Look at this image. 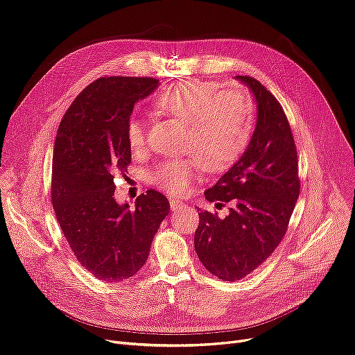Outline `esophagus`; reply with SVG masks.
Wrapping results in <instances>:
<instances>
[{
  "label": "esophagus",
  "instance_id": "34e87169",
  "mask_svg": "<svg viewBox=\"0 0 355 355\" xmlns=\"http://www.w3.org/2000/svg\"><path fill=\"white\" fill-rule=\"evenodd\" d=\"M169 206H171V210H173V211L186 209V205H184L182 202H180V200H174V198L169 200Z\"/></svg>",
  "mask_w": 355,
  "mask_h": 355
}]
</instances>
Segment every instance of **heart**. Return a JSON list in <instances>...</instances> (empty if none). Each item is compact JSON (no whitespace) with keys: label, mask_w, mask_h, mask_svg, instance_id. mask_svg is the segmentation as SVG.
<instances>
[{"label":"heart","mask_w":355,"mask_h":355,"mask_svg":"<svg viewBox=\"0 0 355 355\" xmlns=\"http://www.w3.org/2000/svg\"><path fill=\"white\" fill-rule=\"evenodd\" d=\"M155 110L187 123L184 152L190 157L159 162L149 181L173 197H181L197 180L200 169L218 174L232 166L246 150L255 128V104L238 85L219 87L214 81L186 80L164 88L153 101ZM132 150L146 145V125L139 116L126 123Z\"/></svg>","instance_id":"obj_1"}]
</instances>
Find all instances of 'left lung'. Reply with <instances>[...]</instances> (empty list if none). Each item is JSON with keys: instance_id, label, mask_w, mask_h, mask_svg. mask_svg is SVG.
<instances>
[{"instance_id": "obj_1", "label": "left lung", "mask_w": 355, "mask_h": 355, "mask_svg": "<svg viewBox=\"0 0 355 355\" xmlns=\"http://www.w3.org/2000/svg\"><path fill=\"white\" fill-rule=\"evenodd\" d=\"M236 78L257 101V126L241 159L205 196L229 214L198 213L194 248L202 264L223 282L252 272L274 252L300 193L297 150L280 103L252 76Z\"/></svg>"}]
</instances>
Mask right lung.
I'll use <instances>...</instances> for the list:
<instances>
[{
  "instance_id": "add662e5",
  "label": "right lung",
  "mask_w": 355,
  "mask_h": 355,
  "mask_svg": "<svg viewBox=\"0 0 355 355\" xmlns=\"http://www.w3.org/2000/svg\"><path fill=\"white\" fill-rule=\"evenodd\" d=\"M150 76H103L85 87L59 123L52 164V205L81 266L119 283L146 263L169 213L168 198L148 190L135 207L114 198V175L132 162L126 123L135 103L158 87Z\"/></svg>"
}]
</instances>
